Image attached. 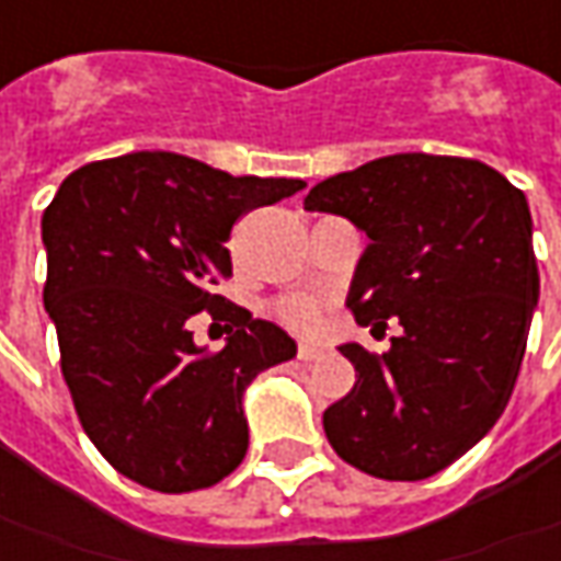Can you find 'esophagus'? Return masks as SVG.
I'll return each mask as SVG.
<instances>
[{"mask_svg": "<svg viewBox=\"0 0 561 561\" xmlns=\"http://www.w3.org/2000/svg\"><path fill=\"white\" fill-rule=\"evenodd\" d=\"M298 357L304 359V363H307V359H319L322 357V347H319V344H307V341H300Z\"/></svg>", "mask_w": 561, "mask_h": 561, "instance_id": "1", "label": "esophagus"}]
</instances>
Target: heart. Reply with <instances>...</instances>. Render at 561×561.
<instances>
[{"instance_id": "b5f03b06", "label": "heart", "mask_w": 561, "mask_h": 561, "mask_svg": "<svg viewBox=\"0 0 561 561\" xmlns=\"http://www.w3.org/2000/svg\"><path fill=\"white\" fill-rule=\"evenodd\" d=\"M276 313H279L288 325H295V329H313L319 322V304L310 298H288L279 300L276 304Z\"/></svg>"}]
</instances>
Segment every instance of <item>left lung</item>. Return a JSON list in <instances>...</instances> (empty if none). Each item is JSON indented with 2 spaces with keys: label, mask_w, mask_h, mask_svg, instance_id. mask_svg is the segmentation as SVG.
<instances>
[{
  "label": "left lung",
  "mask_w": 561,
  "mask_h": 561,
  "mask_svg": "<svg viewBox=\"0 0 561 561\" xmlns=\"http://www.w3.org/2000/svg\"><path fill=\"white\" fill-rule=\"evenodd\" d=\"M304 207L369 236L347 300L359 325H403L388 354L341 347L357 385L322 413L332 450L385 481L447 469L522 369L540 295L525 192L472 158L413 151L322 180Z\"/></svg>",
  "instance_id": "1"
}]
</instances>
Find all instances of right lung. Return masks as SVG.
I'll use <instances>...</instances> for the list:
<instances>
[{
	"mask_svg": "<svg viewBox=\"0 0 561 561\" xmlns=\"http://www.w3.org/2000/svg\"><path fill=\"white\" fill-rule=\"evenodd\" d=\"M300 188L136 151L73 170L46 207L43 300L61 376L89 440L129 481L202 491L244 459V388L298 347L214 288L232 276V226ZM202 309L230 322L222 352L191 341Z\"/></svg>",
	"mask_w": 561,
	"mask_h": 561,
	"instance_id": "obj_1",
	"label": "right lung"
}]
</instances>
